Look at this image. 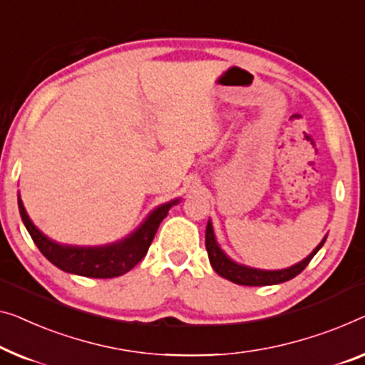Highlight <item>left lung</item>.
Returning a JSON list of instances; mask_svg holds the SVG:
<instances>
[{
    "label": "left lung",
    "mask_w": 365,
    "mask_h": 365,
    "mask_svg": "<svg viewBox=\"0 0 365 365\" xmlns=\"http://www.w3.org/2000/svg\"><path fill=\"white\" fill-rule=\"evenodd\" d=\"M326 237L328 236H324L323 241L319 242L318 246L313 249V252L309 254L308 257H304L302 262L292 265V267L282 269V270H262V269L247 267V265H244V264L235 262L230 255L222 251V249L220 247V244H217L215 231H213V225H211V220H208V225H206L205 246H206V251H208L211 267H213L216 274L221 275L222 279L235 282V284H237V285L262 287V285L282 284V282L292 280L293 277H297L309 264V260L314 257V254H317L319 249L323 247Z\"/></svg>",
    "instance_id": "1"
}]
</instances>
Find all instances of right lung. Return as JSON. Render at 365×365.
Here are the masks:
<instances>
[{
	"mask_svg": "<svg viewBox=\"0 0 365 365\" xmlns=\"http://www.w3.org/2000/svg\"><path fill=\"white\" fill-rule=\"evenodd\" d=\"M178 203H180V198L159 205L145 216V220L133 232L119 241L103 244V246H70V244L52 241L51 237L37 230L29 215L26 213L23 200L18 195L21 220L43 257L63 272L91 277V279H113V277L124 275L135 264H139L148 254L152 239L159 230L162 220L168 215V210Z\"/></svg>",
	"mask_w": 365,
	"mask_h": 365,
	"instance_id": "right-lung-1",
	"label": "right lung"
}]
</instances>
